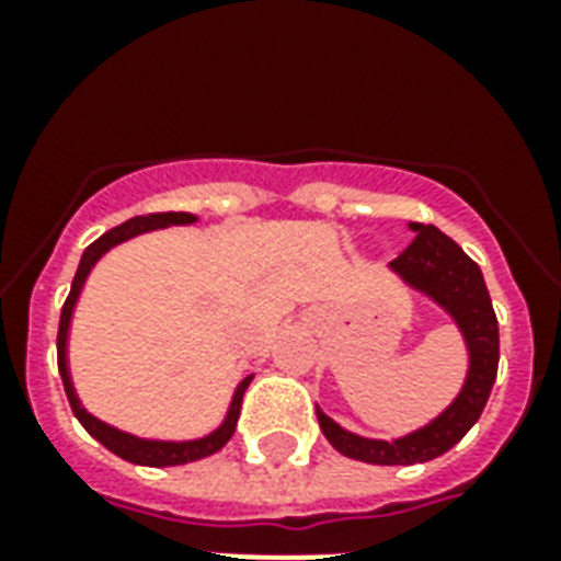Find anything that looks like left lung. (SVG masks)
Wrapping results in <instances>:
<instances>
[{
    "label": "left lung",
    "instance_id": "1",
    "mask_svg": "<svg viewBox=\"0 0 561 561\" xmlns=\"http://www.w3.org/2000/svg\"><path fill=\"white\" fill-rule=\"evenodd\" d=\"M410 229L416 232V238L399 259H392V273H399L410 288L422 290L454 317L469 350V375H466L460 396L434 422H427L425 427L401 439H367V436L350 434L317 408L325 439L343 457L373 462V466L427 462L460 443L486 408L489 392L497 378V358H501L497 317L478 264L462 253L457 241H451L431 224H410Z\"/></svg>",
    "mask_w": 561,
    "mask_h": 561
}]
</instances>
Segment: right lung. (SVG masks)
Masks as SVG:
<instances>
[{
	"label": "right lung",
	"instance_id": "obj_1",
	"mask_svg": "<svg viewBox=\"0 0 561 561\" xmlns=\"http://www.w3.org/2000/svg\"><path fill=\"white\" fill-rule=\"evenodd\" d=\"M194 215L188 211H157V215H139V218H130L125 224H118L110 232L99 238V241H92L81 255V264H78V273H75L72 279V290H69V297L64 302V311H60V329H57V369H60V378H64L66 387V399L72 404V413L78 416L83 427H87V434L95 436L104 448L122 457L127 462H136V466H153V469H160V466H183V462H194L203 460V457H209V454L220 451L224 445L229 443V436L236 434L238 425V413H241V399H244V390L253 381V375H247L244 381L236 387V396L229 401L227 419L220 422V427H215L211 434L201 436V439H186V443H165V439H139L134 434H125V431H118V427L107 425V422H101L92 413L83 410V404L75 396L72 378H69V364H66V341H69V323H72V311L75 302L81 297V288L90 271L95 267L101 255L113 250L116 244L127 241V238L142 236V232H151V229H162V227H178V224H194Z\"/></svg>",
	"mask_w": 561,
	"mask_h": 561
}]
</instances>
